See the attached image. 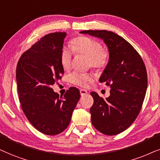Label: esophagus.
Wrapping results in <instances>:
<instances>
[{"mask_svg":"<svg viewBox=\"0 0 160 160\" xmlns=\"http://www.w3.org/2000/svg\"><path fill=\"white\" fill-rule=\"evenodd\" d=\"M80 95L81 96H84L86 95L87 93H88V91H87V90H86V89H80Z\"/></svg>","mask_w":160,"mask_h":160,"instance_id":"34e87169","label":"esophagus"}]
</instances>
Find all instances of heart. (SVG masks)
Returning a JSON list of instances; mask_svg holds the SVG:
<instances>
[{
  "label": "heart",
  "instance_id": "heart-1",
  "mask_svg": "<svg viewBox=\"0 0 160 160\" xmlns=\"http://www.w3.org/2000/svg\"><path fill=\"white\" fill-rule=\"evenodd\" d=\"M69 48H64L61 52V65L64 70H69L72 67V52L75 55H85L88 56V67L97 70L105 69L109 62L110 52L108 48L93 38L80 36L72 39ZM71 83L81 87H86L88 82L93 80V74L88 72H74L69 77Z\"/></svg>",
  "mask_w": 160,
  "mask_h": 160
}]
</instances>
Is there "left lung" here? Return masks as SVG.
<instances>
[{"instance_id": "8db88e82", "label": "left lung", "mask_w": 160, "mask_h": 160, "mask_svg": "<svg viewBox=\"0 0 160 160\" xmlns=\"http://www.w3.org/2000/svg\"><path fill=\"white\" fill-rule=\"evenodd\" d=\"M103 39L110 52L107 67L99 81L110 87V95L105 100L91 92V122L98 131L115 135L130 127L141 110L147 89V72L137 50L118 34L106 30L83 31Z\"/></svg>"}]
</instances>
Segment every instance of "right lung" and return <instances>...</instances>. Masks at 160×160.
<instances>
[{"instance_id":"obj_1","label":"right lung","mask_w":160,"mask_h":160,"mask_svg":"<svg viewBox=\"0 0 160 160\" xmlns=\"http://www.w3.org/2000/svg\"><path fill=\"white\" fill-rule=\"evenodd\" d=\"M65 32L42 37L22 53L16 69L19 99L28 120L40 132L55 135L69 126L80 97V91L71 87L59 96L51 86L64 73L60 56Z\"/></svg>"}]
</instances>
